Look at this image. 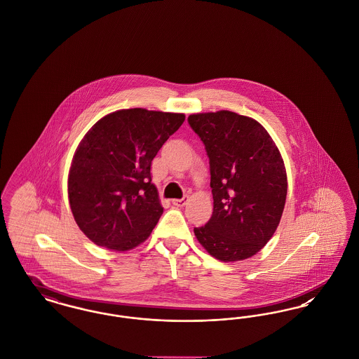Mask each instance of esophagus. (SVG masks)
<instances>
[{"label": "esophagus", "instance_id": "esophagus-1", "mask_svg": "<svg viewBox=\"0 0 359 359\" xmlns=\"http://www.w3.org/2000/svg\"><path fill=\"white\" fill-rule=\"evenodd\" d=\"M187 198H183V199H173L172 201V205H176V207H183V205H187Z\"/></svg>", "mask_w": 359, "mask_h": 359}]
</instances>
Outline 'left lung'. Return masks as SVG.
Returning <instances> with one entry per match:
<instances>
[{
  "label": "left lung",
  "instance_id": "obj_1",
  "mask_svg": "<svg viewBox=\"0 0 359 359\" xmlns=\"http://www.w3.org/2000/svg\"><path fill=\"white\" fill-rule=\"evenodd\" d=\"M188 123L210 160L214 211L194 233L223 262L257 255L272 238L287 199V172L276 144L256 120L237 113L191 114Z\"/></svg>",
  "mask_w": 359,
  "mask_h": 359
}]
</instances>
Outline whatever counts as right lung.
<instances>
[{"instance_id": "1", "label": "right lung", "mask_w": 359, "mask_h": 359, "mask_svg": "<svg viewBox=\"0 0 359 359\" xmlns=\"http://www.w3.org/2000/svg\"><path fill=\"white\" fill-rule=\"evenodd\" d=\"M186 120L180 113L125 109L98 121L74 154L69 199L95 245L125 252L148 238L163 214L152 160Z\"/></svg>"}]
</instances>
